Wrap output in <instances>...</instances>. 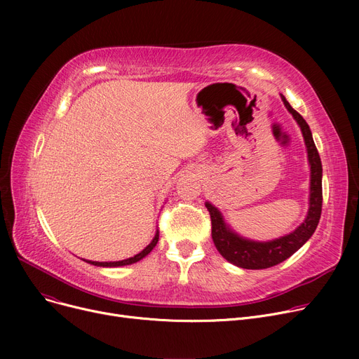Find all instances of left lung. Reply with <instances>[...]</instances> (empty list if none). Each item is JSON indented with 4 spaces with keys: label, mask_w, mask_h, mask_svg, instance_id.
<instances>
[{
    "label": "left lung",
    "mask_w": 359,
    "mask_h": 359,
    "mask_svg": "<svg viewBox=\"0 0 359 359\" xmlns=\"http://www.w3.org/2000/svg\"><path fill=\"white\" fill-rule=\"evenodd\" d=\"M280 99L284 102L287 110L295 119V122L298 123L307 148V158L310 165L309 212L306 219L290 234H285L279 238H273L269 241H256L236 233L230 225L225 222L221 211L217 208V206L206 201L205 206L208 208L211 215L212 240L217 250L225 260H229L230 263H233V265L243 269H266L287 260L290 256H292L299 248H303L309 241V238L313 236V233L317 229L320 215H322L323 168H322V161H320V156L317 153L316 144L313 141L310 126L307 125L304 118L291 107V104L287 102L284 96H282V94H280Z\"/></svg>",
    "instance_id": "obj_1"
}]
</instances>
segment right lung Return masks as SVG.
Returning <instances> with one entry per match:
<instances>
[{
  "label": "right lung",
  "mask_w": 359,
  "mask_h": 359,
  "mask_svg": "<svg viewBox=\"0 0 359 359\" xmlns=\"http://www.w3.org/2000/svg\"><path fill=\"white\" fill-rule=\"evenodd\" d=\"M158 243V230L156 231V236L154 238L151 240V243L148 244V246L141 250L138 255H135L134 257H129V259H125V260H118V262H93V260H87V259H83L84 262L90 263V265H94V266H102V268H118V266H126V265H132V263H137L140 262L141 259H144L151 250H153L156 248V244Z\"/></svg>",
  "instance_id": "1"
}]
</instances>
